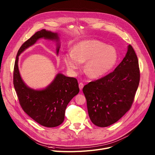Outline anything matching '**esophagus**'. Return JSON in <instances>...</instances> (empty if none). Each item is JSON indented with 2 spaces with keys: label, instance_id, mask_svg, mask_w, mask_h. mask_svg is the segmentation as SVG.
Masks as SVG:
<instances>
[{
  "label": "esophagus",
  "instance_id": "1",
  "mask_svg": "<svg viewBox=\"0 0 155 155\" xmlns=\"http://www.w3.org/2000/svg\"><path fill=\"white\" fill-rule=\"evenodd\" d=\"M83 87H84V84H83V83H80L79 84V87L80 90H82V89H83Z\"/></svg>",
  "mask_w": 155,
  "mask_h": 155
}]
</instances>
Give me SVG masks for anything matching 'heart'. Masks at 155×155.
I'll list each match as a JSON object with an SVG mask.
<instances>
[{"instance_id":"obj_1","label":"heart","mask_w":155,"mask_h":155,"mask_svg":"<svg viewBox=\"0 0 155 155\" xmlns=\"http://www.w3.org/2000/svg\"><path fill=\"white\" fill-rule=\"evenodd\" d=\"M117 52L113 46L97 40H85L77 43L71 52L64 56L67 68L74 72L86 62L84 70L91 78H97L108 73L117 61Z\"/></svg>"}]
</instances>
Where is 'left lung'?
<instances>
[{
	"instance_id": "obj_1",
	"label": "left lung",
	"mask_w": 155,
	"mask_h": 155,
	"mask_svg": "<svg viewBox=\"0 0 155 155\" xmlns=\"http://www.w3.org/2000/svg\"><path fill=\"white\" fill-rule=\"evenodd\" d=\"M140 79L138 59L129 45L125 57L114 71L83 89L92 123L107 127L121 118L131 107Z\"/></svg>"
}]
</instances>
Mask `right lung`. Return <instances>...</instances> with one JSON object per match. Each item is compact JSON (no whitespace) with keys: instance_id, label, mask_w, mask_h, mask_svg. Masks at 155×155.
Wrapping results in <instances>:
<instances>
[{"instance_id":"right-lung-1","label":"right lung","mask_w":155,"mask_h":155,"mask_svg":"<svg viewBox=\"0 0 155 155\" xmlns=\"http://www.w3.org/2000/svg\"><path fill=\"white\" fill-rule=\"evenodd\" d=\"M41 38L56 41V53L58 55L60 48L58 34L45 29L35 32L21 45L17 52L13 83L24 111L41 125L53 128L62 123L66 107L71 100L79 93V89L76 78L67 77L61 73H58L52 83L43 89L35 90L25 84L18 67L19 56Z\"/></svg>"}]
</instances>
